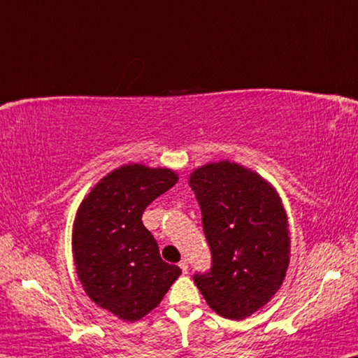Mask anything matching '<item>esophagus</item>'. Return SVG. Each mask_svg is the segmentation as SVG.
Listing matches in <instances>:
<instances>
[{
	"label": "esophagus",
	"mask_w": 358,
	"mask_h": 358,
	"mask_svg": "<svg viewBox=\"0 0 358 358\" xmlns=\"http://www.w3.org/2000/svg\"><path fill=\"white\" fill-rule=\"evenodd\" d=\"M180 268H181V271H183V273H186V271H188V268H189V266H188V260H186V259L181 260V262H180Z\"/></svg>",
	"instance_id": "34e87169"
}]
</instances>
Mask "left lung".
<instances>
[{
	"instance_id": "8db88e82",
	"label": "left lung",
	"mask_w": 358,
	"mask_h": 358,
	"mask_svg": "<svg viewBox=\"0 0 358 358\" xmlns=\"http://www.w3.org/2000/svg\"><path fill=\"white\" fill-rule=\"evenodd\" d=\"M212 250L209 273L194 275L207 306L228 320L264 308L286 278L291 234L282 201L268 180L220 161L189 173Z\"/></svg>"
}]
</instances>
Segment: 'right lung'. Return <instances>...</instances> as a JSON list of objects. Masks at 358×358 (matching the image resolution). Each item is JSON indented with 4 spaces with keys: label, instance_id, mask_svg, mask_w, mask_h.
Masks as SVG:
<instances>
[{
    "label": "right lung",
    "instance_id": "1",
    "mask_svg": "<svg viewBox=\"0 0 358 358\" xmlns=\"http://www.w3.org/2000/svg\"><path fill=\"white\" fill-rule=\"evenodd\" d=\"M167 167L125 164L96 183L80 202L72 228L73 265L87 296L124 322L154 310L181 275L164 262L141 215L172 188Z\"/></svg>",
    "mask_w": 358,
    "mask_h": 358
}]
</instances>
